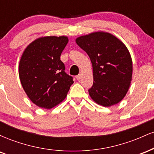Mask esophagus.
Masks as SVG:
<instances>
[{
    "label": "esophagus",
    "mask_w": 154,
    "mask_h": 154,
    "mask_svg": "<svg viewBox=\"0 0 154 154\" xmlns=\"http://www.w3.org/2000/svg\"><path fill=\"white\" fill-rule=\"evenodd\" d=\"M76 78H77V79H78V80H79V79L82 78V75H81V74H79L78 75L76 76Z\"/></svg>",
    "instance_id": "esophagus-1"
}]
</instances>
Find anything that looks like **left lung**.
<instances>
[{
	"label": "left lung",
	"instance_id": "obj_1",
	"mask_svg": "<svg viewBox=\"0 0 154 154\" xmlns=\"http://www.w3.org/2000/svg\"><path fill=\"white\" fill-rule=\"evenodd\" d=\"M76 43L87 53L93 70L92 99L103 106L119 103L132 80V61L124 43L114 35L97 32L79 37Z\"/></svg>",
	"mask_w": 154,
	"mask_h": 154
}]
</instances>
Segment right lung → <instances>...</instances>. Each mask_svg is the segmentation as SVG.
I'll return each instance as SVG.
<instances>
[{"mask_svg":"<svg viewBox=\"0 0 154 154\" xmlns=\"http://www.w3.org/2000/svg\"><path fill=\"white\" fill-rule=\"evenodd\" d=\"M67 37H43L29 44L23 53L19 75L24 91L39 107L51 109L66 98L74 83L60 59Z\"/></svg>","mask_w":154,"mask_h":154,"instance_id":"obj_1","label":"right lung"}]
</instances>
